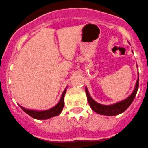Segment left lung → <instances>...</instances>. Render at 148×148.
Wrapping results in <instances>:
<instances>
[{
    "label": "left lung",
    "mask_w": 148,
    "mask_h": 148,
    "mask_svg": "<svg viewBox=\"0 0 148 148\" xmlns=\"http://www.w3.org/2000/svg\"><path fill=\"white\" fill-rule=\"evenodd\" d=\"M139 87V77L137 79V81L136 82L135 88L133 92L132 93L130 97H127L125 100H122L121 102L115 103L114 105H110V106H105V105L99 104V103H96L91 97H90L89 92L87 88H85L86 94H87V100L90 104V106L91 108L94 110L95 112H96L98 114H101V115L105 116H116L119 114H121L124 111H125L129 106L132 104V103L134 100V97H135L136 94L137 92Z\"/></svg>",
    "instance_id": "8db88e82"
}]
</instances>
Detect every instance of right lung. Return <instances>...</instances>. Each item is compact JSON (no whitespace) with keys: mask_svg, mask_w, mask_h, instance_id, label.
<instances>
[{"mask_svg":"<svg viewBox=\"0 0 148 148\" xmlns=\"http://www.w3.org/2000/svg\"><path fill=\"white\" fill-rule=\"evenodd\" d=\"M66 92V90L65 89L58 104L56 106H54L53 108H52L49 109V110L38 111V110L26 109L24 107H21V106H20V107H21V108L24 110L26 114H27L29 116L32 117V118L36 119H48L56 116L59 115L61 114V112L63 110V108L64 106V95H65Z\"/></svg>","mask_w":148,"mask_h":148,"instance_id":"add662e5","label":"right lung"}]
</instances>
